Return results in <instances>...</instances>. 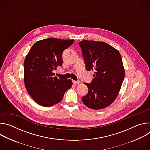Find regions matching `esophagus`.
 <instances>
[{"label": "esophagus", "mask_w": 150, "mask_h": 150, "mask_svg": "<svg viewBox=\"0 0 150 150\" xmlns=\"http://www.w3.org/2000/svg\"><path fill=\"white\" fill-rule=\"evenodd\" d=\"M72 82L74 84H77V83H80V82L79 81H74V80L72 81Z\"/></svg>", "instance_id": "1"}]
</instances>
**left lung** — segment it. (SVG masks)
<instances>
[{
    "label": "left lung",
    "mask_w": 150,
    "mask_h": 150,
    "mask_svg": "<svg viewBox=\"0 0 150 150\" xmlns=\"http://www.w3.org/2000/svg\"><path fill=\"white\" fill-rule=\"evenodd\" d=\"M87 71H94L88 92L82 97L88 108L99 110L110 105L116 98L125 78L121 55L112 46L103 41L79 42Z\"/></svg>",
    "instance_id": "left-lung-1"
}]
</instances>
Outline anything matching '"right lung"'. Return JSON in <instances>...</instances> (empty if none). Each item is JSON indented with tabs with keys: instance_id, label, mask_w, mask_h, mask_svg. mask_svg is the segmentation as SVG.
<instances>
[{
	"instance_id": "obj_1",
	"label": "right lung",
	"mask_w": 150,
	"mask_h": 150,
	"mask_svg": "<svg viewBox=\"0 0 150 150\" xmlns=\"http://www.w3.org/2000/svg\"><path fill=\"white\" fill-rule=\"evenodd\" d=\"M74 40L49 38L37 41L24 63V80L27 92L38 104L49 107L59 103L72 85L71 79L54 76L53 70L62 65V53Z\"/></svg>"
}]
</instances>
